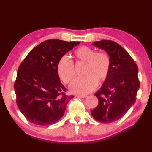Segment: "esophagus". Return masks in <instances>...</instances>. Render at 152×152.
<instances>
[{
    "instance_id": "1",
    "label": "esophagus",
    "mask_w": 152,
    "mask_h": 152,
    "mask_svg": "<svg viewBox=\"0 0 152 152\" xmlns=\"http://www.w3.org/2000/svg\"><path fill=\"white\" fill-rule=\"evenodd\" d=\"M76 96L78 98H85L87 97V96L86 95H76Z\"/></svg>"
}]
</instances>
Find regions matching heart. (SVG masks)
<instances>
[{
    "label": "heart",
    "mask_w": 152,
    "mask_h": 152,
    "mask_svg": "<svg viewBox=\"0 0 152 152\" xmlns=\"http://www.w3.org/2000/svg\"><path fill=\"white\" fill-rule=\"evenodd\" d=\"M74 57L76 62L85 63L82 78H76L70 85L72 93L87 94L96 88L98 83H102L107 78L111 67V60L107 54L96 52L87 46H82L74 51ZM57 71L64 83H69L75 76L74 66L71 59L63 56L59 60Z\"/></svg>",
    "instance_id": "b5f03b06"
}]
</instances>
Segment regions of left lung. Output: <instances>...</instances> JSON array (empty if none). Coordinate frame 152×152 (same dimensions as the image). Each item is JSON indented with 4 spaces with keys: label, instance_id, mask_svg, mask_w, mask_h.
Instances as JSON below:
<instances>
[{
    "label": "left lung",
    "instance_id": "obj_1",
    "mask_svg": "<svg viewBox=\"0 0 152 152\" xmlns=\"http://www.w3.org/2000/svg\"><path fill=\"white\" fill-rule=\"evenodd\" d=\"M91 45L107 53L111 67L107 78L95 93L98 104L91 114L98 121L111 123L121 118L135 103L140 87L138 67L117 42L102 40Z\"/></svg>",
    "mask_w": 152,
    "mask_h": 152
}]
</instances>
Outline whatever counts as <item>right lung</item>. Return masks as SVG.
Masks as SVG:
<instances>
[{"label": "right lung", "mask_w": 152, "mask_h": 152, "mask_svg": "<svg viewBox=\"0 0 152 152\" xmlns=\"http://www.w3.org/2000/svg\"><path fill=\"white\" fill-rule=\"evenodd\" d=\"M80 42L48 40L35 47L19 66L14 90L19 110L29 122L51 125L59 121L68 102L57 71L59 60Z\"/></svg>", "instance_id": "right-lung-1"}]
</instances>
